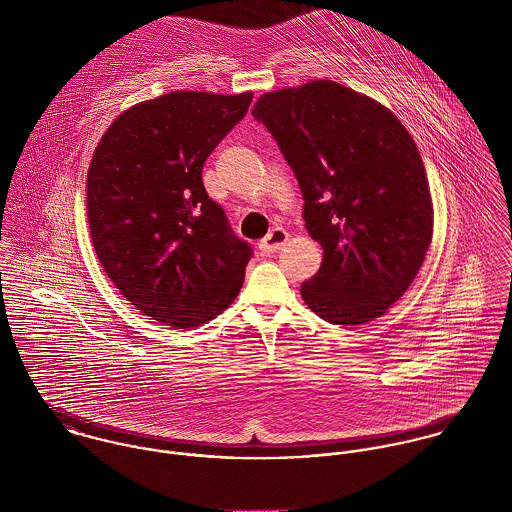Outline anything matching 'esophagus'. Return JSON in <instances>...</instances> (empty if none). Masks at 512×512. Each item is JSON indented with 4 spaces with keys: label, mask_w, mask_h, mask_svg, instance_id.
I'll use <instances>...</instances> for the list:
<instances>
[{
    "label": "esophagus",
    "mask_w": 512,
    "mask_h": 512,
    "mask_svg": "<svg viewBox=\"0 0 512 512\" xmlns=\"http://www.w3.org/2000/svg\"><path fill=\"white\" fill-rule=\"evenodd\" d=\"M288 240H290V234H288L284 228H274V230H270L268 236L258 244V248H260V252L270 254V252L280 250Z\"/></svg>",
    "instance_id": "obj_1"
}]
</instances>
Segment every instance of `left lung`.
<instances>
[{
	"label": "left lung",
	"mask_w": 512,
	"mask_h": 512,
	"mask_svg": "<svg viewBox=\"0 0 512 512\" xmlns=\"http://www.w3.org/2000/svg\"><path fill=\"white\" fill-rule=\"evenodd\" d=\"M276 138L321 244L305 305L333 325L384 315L414 282L434 234L418 146L380 102L333 80L266 92L252 108Z\"/></svg>",
	"instance_id": "8db88e82"
}]
</instances>
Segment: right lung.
<instances>
[{"label": "right lung", "mask_w": 512, "mask_h": 512, "mask_svg": "<svg viewBox=\"0 0 512 512\" xmlns=\"http://www.w3.org/2000/svg\"><path fill=\"white\" fill-rule=\"evenodd\" d=\"M250 102V90L161 94L124 110L92 153L86 213L98 262L163 325L215 319L244 284L252 250L230 232L201 175Z\"/></svg>", "instance_id": "add662e5"}]
</instances>
